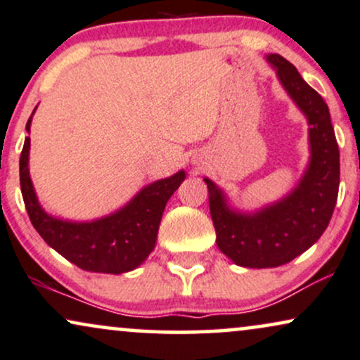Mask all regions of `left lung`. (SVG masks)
<instances>
[{
  "instance_id": "left-lung-1",
  "label": "left lung",
  "mask_w": 360,
  "mask_h": 360,
  "mask_svg": "<svg viewBox=\"0 0 360 360\" xmlns=\"http://www.w3.org/2000/svg\"><path fill=\"white\" fill-rule=\"evenodd\" d=\"M267 63L307 120L311 156L306 171L288 195L252 212L234 209L224 191L204 177L217 248L234 264L252 269L288 264L317 243L338 202L340 174L339 146L324 99L288 59L269 54Z\"/></svg>"
}]
</instances>
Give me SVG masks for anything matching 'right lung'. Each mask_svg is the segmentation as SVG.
Masks as SVG:
<instances>
[{
  "mask_svg": "<svg viewBox=\"0 0 360 360\" xmlns=\"http://www.w3.org/2000/svg\"><path fill=\"white\" fill-rule=\"evenodd\" d=\"M33 115L26 122L28 133ZM30 138H26L20 158L21 194L31 224L49 248L83 271L103 274L129 272L146 261L156 245L166 204L186 179L183 169L148 184L108 216L93 221H68L51 216L39 204L30 176Z\"/></svg>",
  "mask_w": 360,
  "mask_h": 360,
  "instance_id": "add662e5",
  "label": "right lung"
}]
</instances>
